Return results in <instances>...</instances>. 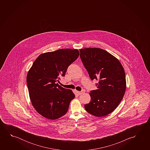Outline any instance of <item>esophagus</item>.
I'll list each match as a JSON object with an SVG mask.
<instances>
[{"label": "esophagus", "instance_id": "1", "mask_svg": "<svg viewBox=\"0 0 150 150\" xmlns=\"http://www.w3.org/2000/svg\"><path fill=\"white\" fill-rule=\"evenodd\" d=\"M77 94H78L79 95H81L83 93H85V90H83V91H77Z\"/></svg>", "mask_w": 150, "mask_h": 150}]
</instances>
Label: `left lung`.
<instances>
[{"mask_svg":"<svg viewBox=\"0 0 150 150\" xmlns=\"http://www.w3.org/2000/svg\"><path fill=\"white\" fill-rule=\"evenodd\" d=\"M80 57L91 79L98 81L91 91L87 112L101 117L111 113L122 100L126 89L125 72L120 62L105 50L91 47L79 50Z\"/></svg>","mask_w":150,"mask_h":150,"instance_id":"1","label":"left lung"}]
</instances>
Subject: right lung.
<instances>
[{
    "label": "right lung",
    "mask_w": 150,
    "mask_h": 150,
    "mask_svg": "<svg viewBox=\"0 0 150 150\" xmlns=\"http://www.w3.org/2000/svg\"><path fill=\"white\" fill-rule=\"evenodd\" d=\"M79 55L77 49L46 52L40 54L30 69L27 76L30 99L35 110L45 118L55 120L67 112L75 95L57 82Z\"/></svg>",
    "instance_id": "right-lung-1"
}]
</instances>
